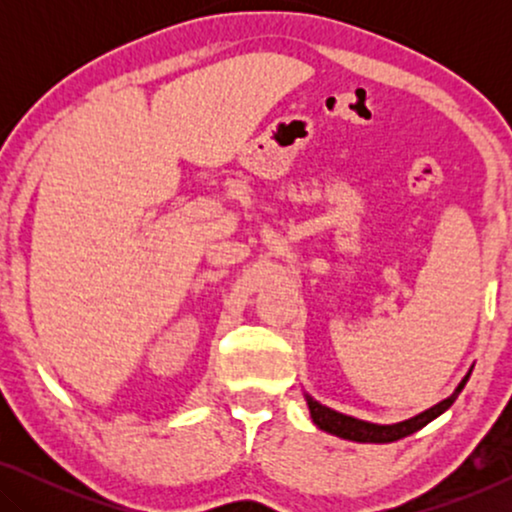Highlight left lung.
<instances>
[{
	"label": "left lung",
	"mask_w": 512,
	"mask_h": 512,
	"mask_svg": "<svg viewBox=\"0 0 512 512\" xmlns=\"http://www.w3.org/2000/svg\"><path fill=\"white\" fill-rule=\"evenodd\" d=\"M471 373H473V366L464 375V380L457 384V389H454L447 398H443V401L433 405V408L419 412V415L405 419V422H396V424H373V422H363V419L342 415V412H338V410L321 405L317 398H312L307 391H305V401H307V408H310V417H312L314 426L321 431L331 433V436L354 440V443H394V440L410 436V433H415L422 429V426L433 422L438 415H443V412L450 408L454 401H457V396L461 394V389L466 387Z\"/></svg>",
	"instance_id": "obj_1"
}]
</instances>
